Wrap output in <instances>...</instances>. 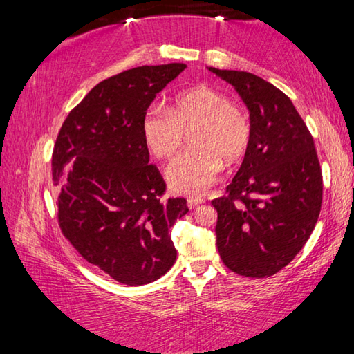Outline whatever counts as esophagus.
<instances>
[{
	"label": "esophagus",
	"mask_w": 354,
	"mask_h": 354,
	"mask_svg": "<svg viewBox=\"0 0 354 354\" xmlns=\"http://www.w3.org/2000/svg\"><path fill=\"white\" fill-rule=\"evenodd\" d=\"M203 203H205V200H203V198H189L187 206H189V209H195L196 206L203 205Z\"/></svg>",
	"instance_id": "34e87169"
}]
</instances>
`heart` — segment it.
<instances>
[{
	"mask_svg": "<svg viewBox=\"0 0 354 354\" xmlns=\"http://www.w3.org/2000/svg\"><path fill=\"white\" fill-rule=\"evenodd\" d=\"M192 127L194 148L179 154L165 176L176 194L200 196L217 181L223 160L234 164L247 153L251 122L241 106L206 86L176 95L170 109L151 106L142 120L143 140L158 159H170Z\"/></svg>",
	"mask_w": 354,
	"mask_h": 354,
	"instance_id": "b5f03b06",
	"label": "heart"
}]
</instances>
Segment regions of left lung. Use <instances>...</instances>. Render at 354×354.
I'll return each mask as SVG.
<instances>
[{
    "instance_id": "8db88e82",
    "label": "left lung",
    "mask_w": 354,
    "mask_h": 354,
    "mask_svg": "<svg viewBox=\"0 0 354 354\" xmlns=\"http://www.w3.org/2000/svg\"><path fill=\"white\" fill-rule=\"evenodd\" d=\"M209 71L230 82L250 111L251 142L217 209V248L231 272L266 278L284 268L319 220L322 170L314 139L287 97L248 71Z\"/></svg>"
}]
</instances>
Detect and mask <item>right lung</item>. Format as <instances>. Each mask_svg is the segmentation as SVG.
Returning <instances> with one entry per match:
<instances>
[{
	"mask_svg": "<svg viewBox=\"0 0 354 354\" xmlns=\"http://www.w3.org/2000/svg\"><path fill=\"white\" fill-rule=\"evenodd\" d=\"M185 64L143 65L97 84L65 118L53 151L57 218L77 253L112 279L143 286L176 261L170 227L184 198L160 200L165 183L142 134V120Z\"/></svg>",
	"mask_w": 354,
	"mask_h": 354,
	"instance_id": "add662e5",
	"label": "right lung"
}]
</instances>
